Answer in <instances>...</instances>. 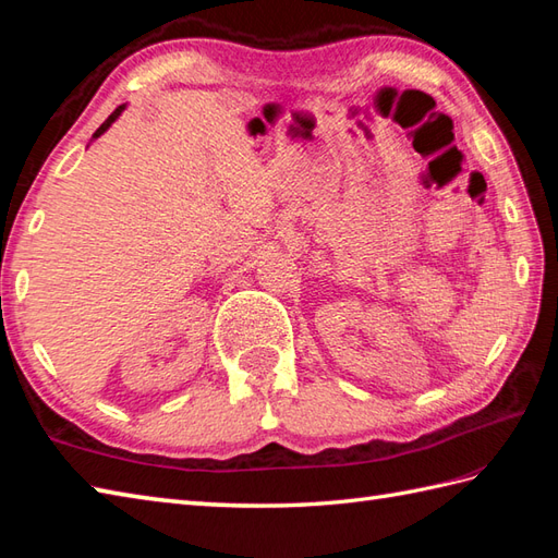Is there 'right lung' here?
<instances>
[{
  "mask_svg": "<svg viewBox=\"0 0 558 558\" xmlns=\"http://www.w3.org/2000/svg\"><path fill=\"white\" fill-rule=\"evenodd\" d=\"M122 110H124V105H120V108H117L110 117H108V120H105L102 124H100V129H98V132L96 134H93V138H98L100 134H105V132H108V129H110V124L117 120V117H120L122 114Z\"/></svg>",
  "mask_w": 558,
  "mask_h": 558,
  "instance_id": "add662e5",
  "label": "right lung"
}]
</instances>
